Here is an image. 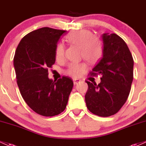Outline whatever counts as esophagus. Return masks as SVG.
Segmentation results:
<instances>
[{
    "label": "esophagus",
    "mask_w": 146,
    "mask_h": 146,
    "mask_svg": "<svg viewBox=\"0 0 146 146\" xmlns=\"http://www.w3.org/2000/svg\"><path fill=\"white\" fill-rule=\"evenodd\" d=\"M80 82V80H76V79L73 80V83H74L75 85H76V84H78V83Z\"/></svg>",
    "instance_id": "34e87169"
}]
</instances>
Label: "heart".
Wrapping results in <instances>:
<instances>
[{"instance_id":"1","label":"heart","mask_w":146,"mask_h":146,"mask_svg":"<svg viewBox=\"0 0 146 146\" xmlns=\"http://www.w3.org/2000/svg\"><path fill=\"white\" fill-rule=\"evenodd\" d=\"M70 44L76 45L81 48V57L90 64H95L101 58L103 53V46L98 38L94 36V33L88 30H81L70 33L66 37ZM55 59L57 61L64 57L65 47L62 43H58L55 47ZM86 65L84 63L70 64L67 69L70 76L78 78L86 70Z\"/></svg>"}]
</instances>
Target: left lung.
Listing matches in <instances>:
<instances>
[{"mask_svg":"<svg viewBox=\"0 0 146 146\" xmlns=\"http://www.w3.org/2000/svg\"><path fill=\"white\" fill-rule=\"evenodd\" d=\"M102 57L92 69L93 76H101L100 84L86 81L85 102L94 114L107 117L115 114L125 103L133 80L134 60L127 44L117 35L105 33Z\"/></svg>","mask_w":146,"mask_h":146,"instance_id":"obj_1","label":"left lung"}]
</instances>
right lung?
<instances>
[{"label":"right lung","instance_id":"add662e5","mask_svg":"<svg viewBox=\"0 0 146 146\" xmlns=\"http://www.w3.org/2000/svg\"><path fill=\"white\" fill-rule=\"evenodd\" d=\"M65 30L41 28L21 40L14 57L20 93L33 111L54 116L64 111L73 86L71 78H48V68L55 62V47Z\"/></svg>","mask_w":146,"mask_h":146}]
</instances>
